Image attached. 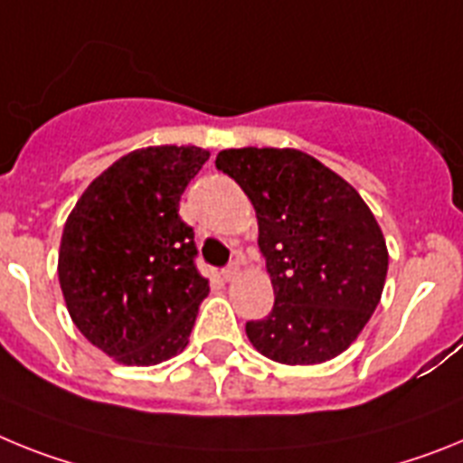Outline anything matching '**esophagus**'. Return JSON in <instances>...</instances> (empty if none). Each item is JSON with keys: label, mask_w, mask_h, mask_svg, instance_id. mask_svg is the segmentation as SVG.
<instances>
[{"label": "esophagus", "mask_w": 463, "mask_h": 463, "mask_svg": "<svg viewBox=\"0 0 463 463\" xmlns=\"http://www.w3.org/2000/svg\"><path fill=\"white\" fill-rule=\"evenodd\" d=\"M237 272H240V265L231 263L228 268H223V270H221V275H223V279L226 281H232L237 277Z\"/></svg>", "instance_id": "1"}]
</instances>
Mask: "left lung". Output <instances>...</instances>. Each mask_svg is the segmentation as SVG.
<instances>
[{
  "label": "left lung",
  "mask_w": 463,
  "mask_h": 463,
  "mask_svg": "<svg viewBox=\"0 0 463 463\" xmlns=\"http://www.w3.org/2000/svg\"><path fill=\"white\" fill-rule=\"evenodd\" d=\"M216 167L247 193L275 288L265 319L247 321L263 356L287 365L335 359L382 298L387 242L356 188L298 148H226Z\"/></svg>",
  "instance_id": "obj_1"
}]
</instances>
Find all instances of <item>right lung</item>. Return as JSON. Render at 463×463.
Here are the masks:
<instances>
[{"label":"right lung","mask_w":463,"mask_h":463,"mask_svg":"<svg viewBox=\"0 0 463 463\" xmlns=\"http://www.w3.org/2000/svg\"><path fill=\"white\" fill-rule=\"evenodd\" d=\"M200 146H148L116 160L67 216L58 277L88 343L126 365L184 352L209 281L195 268L193 228L179 216Z\"/></svg>","instance_id":"obj_1"}]
</instances>
